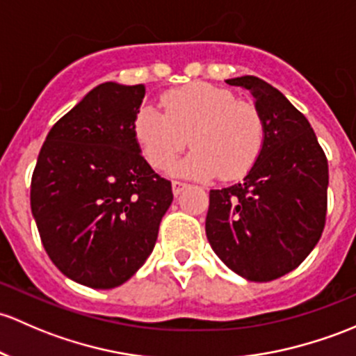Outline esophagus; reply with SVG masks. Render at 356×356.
Listing matches in <instances>:
<instances>
[{
  "instance_id": "34e87169",
  "label": "esophagus",
  "mask_w": 356,
  "mask_h": 356,
  "mask_svg": "<svg viewBox=\"0 0 356 356\" xmlns=\"http://www.w3.org/2000/svg\"><path fill=\"white\" fill-rule=\"evenodd\" d=\"M186 188H188V184H186V182H181V181L172 182V193H174V196H179V194H181Z\"/></svg>"
}]
</instances>
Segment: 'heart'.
Here are the masks:
<instances>
[{"instance_id": "obj_1", "label": "heart", "mask_w": 356, "mask_h": 356, "mask_svg": "<svg viewBox=\"0 0 356 356\" xmlns=\"http://www.w3.org/2000/svg\"><path fill=\"white\" fill-rule=\"evenodd\" d=\"M163 111L141 106L133 119V134L145 159L165 168L193 145V152L172 170L194 179L241 177L259 156L264 122L256 106L237 100L230 90L194 81L167 92Z\"/></svg>"}]
</instances>
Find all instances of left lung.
<instances>
[{"mask_svg":"<svg viewBox=\"0 0 356 356\" xmlns=\"http://www.w3.org/2000/svg\"><path fill=\"white\" fill-rule=\"evenodd\" d=\"M249 90L264 143L244 181L209 191L207 237L227 268L249 282L293 271L319 242L327 208V160L290 100L257 76L230 78Z\"/></svg>","mask_w":356,"mask_h":356,"instance_id":"8db88e82","label":"left lung"}]
</instances>
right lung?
<instances>
[{
    "instance_id": "1",
    "label": "right lung",
    "mask_w": 356,
    "mask_h": 356,
    "mask_svg": "<svg viewBox=\"0 0 356 356\" xmlns=\"http://www.w3.org/2000/svg\"><path fill=\"white\" fill-rule=\"evenodd\" d=\"M145 85L106 81L52 126L37 159L30 207L59 271L109 290L148 259L174 194L133 134Z\"/></svg>"
}]
</instances>
